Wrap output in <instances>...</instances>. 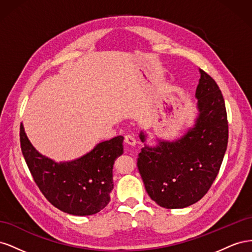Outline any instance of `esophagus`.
I'll return each mask as SVG.
<instances>
[{
	"mask_svg": "<svg viewBox=\"0 0 252 252\" xmlns=\"http://www.w3.org/2000/svg\"><path fill=\"white\" fill-rule=\"evenodd\" d=\"M124 141H125L126 144L130 145V146H134L135 143H136V141H135V139H134V136L131 135V134H126V135L124 136Z\"/></svg>",
	"mask_w": 252,
	"mask_h": 252,
	"instance_id": "esophagus-1",
	"label": "esophagus"
}]
</instances>
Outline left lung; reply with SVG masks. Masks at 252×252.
I'll return each instance as SVG.
<instances>
[{"mask_svg": "<svg viewBox=\"0 0 252 252\" xmlns=\"http://www.w3.org/2000/svg\"><path fill=\"white\" fill-rule=\"evenodd\" d=\"M195 97L200 114L193 128L174 142L142 148L136 166L145 189L158 205L184 208L207 193L222 165L228 143V120L222 91L200 69ZM140 138L145 141L142 132Z\"/></svg>", "mask_w": 252, "mask_h": 252, "instance_id": "8db88e82", "label": "left lung"}]
</instances>
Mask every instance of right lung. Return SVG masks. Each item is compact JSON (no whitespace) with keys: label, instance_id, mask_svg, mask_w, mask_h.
Here are the masks:
<instances>
[{"label":"right lung","instance_id":"1","mask_svg":"<svg viewBox=\"0 0 252 252\" xmlns=\"http://www.w3.org/2000/svg\"><path fill=\"white\" fill-rule=\"evenodd\" d=\"M123 140L118 135L80 158L59 164L39 154L20 126L22 154L36 186L55 207L73 216L94 215L109 203L112 168L123 154Z\"/></svg>","mask_w":252,"mask_h":252}]
</instances>
